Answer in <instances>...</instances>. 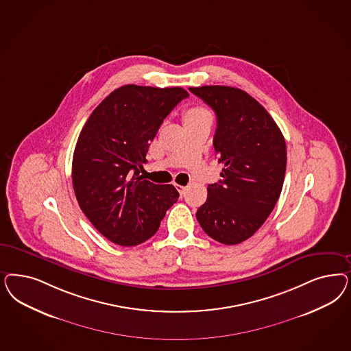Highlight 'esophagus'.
Returning <instances> with one entry per match:
<instances>
[{
  "label": "esophagus",
  "mask_w": 351,
  "mask_h": 351,
  "mask_svg": "<svg viewBox=\"0 0 351 351\" xmlns=\"http://www.w3.org/2000/svg\"><path fill=\"white\" fill-rule=\"evenodd\" d=\"M176 187H177L178 193H181V195H183V193H184V191L187 190V187H186V186H181V184H176Z\"/></svg>",
  "instance_id": "34e87169"
}]
</instances>
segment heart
<instances>
[{"mask_svg":"<svg viewBox=\"0 0 351 351\" xmlns=\"http://www.w3.org/2000/svg\"><path fill=\"white\" fill-rule=\"evenodd\" d=\"M208 111L206 110H204V108H200V107H195V108H191V110H189L187 112L184 113V119H193V117H197V116H202L204 113H206Z\"/></svg>","mask_w":351,"mask_h":351,"instance_id":"b5f03b06","label":"heart"}]
</instances>
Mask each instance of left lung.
Segmentation results:
<instances>
[{"instance_id": "1", "label": "left lung", "mask_w": 351, "mask_h": 351, "mask_svg": "<svg viewBox=\"0 0 351 351\" xmlns=\"http://www.w3.org/2000/svg\"><path fill=\"white\" fill-rule=\"evenodd\" d=\"M217 116L213 146L225 165L197 209L200 226L217 241L235 245L260 228L278 202L287 168L279 126L260 103L238 88H190Z\"/></svg>"}]
</instances>
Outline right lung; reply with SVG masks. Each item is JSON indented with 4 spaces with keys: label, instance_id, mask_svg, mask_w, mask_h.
<instances>
[{
    "label": "right lung",
    "instance_id": "1",
    "mask_svg": "<svg viewBox=\"0 0 351 351\" xmlns=\"http://www.w3.org/2000/svg\"><path fill=\"white\" fill-rule=\"evenodd\" d=\"M182 88L124 85L93 111L80 133L72 183L84 215L104 238L133 247L154 237L180 193L139 173L149 143L171 110L187 98Z\"/></svg>",
    "mask_w": 351,
    "mask_h": 351
}]
</instances>
